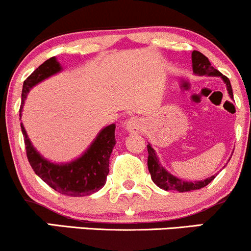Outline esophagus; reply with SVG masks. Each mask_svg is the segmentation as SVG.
<instances>
[{
    "mask_svg": "<svg viewBox=\"0 0 251 251\" xmlns=\"http://www.w3.org/2000/svg\"><path fill=\"white\" fill-rule=\"evenodd\" d=\"M142 121L137 117L130 118V120L126 122V129H128V131H130V133H140V131L142 130Z\"/></svg>",
    "mask_w": 251,
    "mask_h": 251,
    "instance_id": "1",
    "label": "esophagus"
}]
</instances>
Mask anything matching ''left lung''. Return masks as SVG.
I'll return each instance as SVG.
<instances>
[{
	"mask_svg": "<svg viewBox=\"0 0 251 251\" xmlns=\"http://www.w3.org/2000/svg\"><path fill=\"white\" fill-rule=\"evenodd\" d=\"M192 66H193V72L196 73V75H218V77H221L222 79L224 80V83L226 84V88H227V91H229L230 97L233 98L232 88H231V84H230L229 78L222 75L218 70L213 69V67L211 66V63L209 61V59H207V57H205V55L199 52V50H193L192 52ZM147 151H148V161H147L148 171L149 173H151V180L154 181V184H156L157 186L160 188H163V190L166 191L174 190V191H179V192H188V191L199 190V188L205 187L216 178L215 176H210V178L202 180V181H194V182L180 180L168 173L162 166H160L159 159L156 157L155 151H154V149L149 145H147Z\"/></svg>",
	"mask_w": 251,
	"mask_h": 251,
	"instance_id": "obj_1",
	"label": "left lung"
}]
</instances>
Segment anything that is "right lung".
<instances>
[{"label": "right lung", "mask_w": 251, "mask_h": 251, "mask_svg": "<svg viewBox=\"0 0 251 251\" xmlns=\"http://www.w3.org/2000/svg\"><path fill=\"white\" fill-rule=\"evenodd\" d=\"M60 70L61 67L57 59L52 57L41 64L24 81L20 112L22 110V104L26 100L29 89ZM115 128H116L115 125L105 126L98 134L97 139L84 153V155H81L75 161L66 163V165H54L41 157L40 154L33 148L26 130L21 125L26 154L33 171L53 190L71 197L89 196L100 191L105 185L106 176L109 174V159H110L112 148L116 145Z\"/></svg>", "instance_id": "right-lung-1"}]
</instances>
